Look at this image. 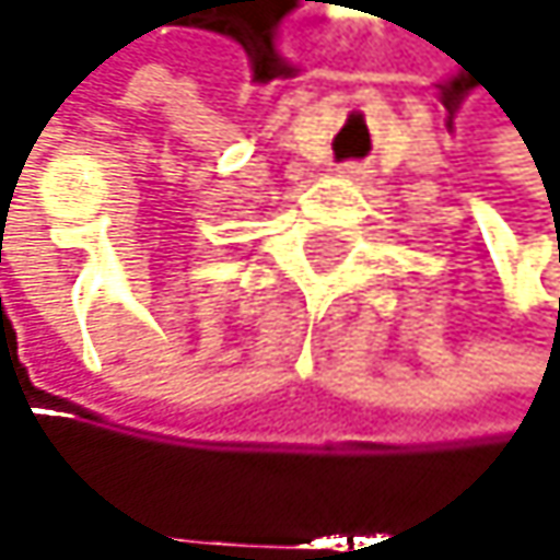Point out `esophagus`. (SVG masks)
<instances>
[{
	"mask_svg": "<svg viewBox=\"0 0 560 560\" xmlns=\"http://www.w3.org/2000/svg\"><path fill=\"white\" fill-rule=\"evenodd\" d=\"M336 174H339L342 180H365V174H370V171H365L362 164H342Z\"/></svg>",
	"mask_w": 560,
	"mask_h": 560,
	"instance_id": "1",
	"label": "esophagus"
}]
</instances>
